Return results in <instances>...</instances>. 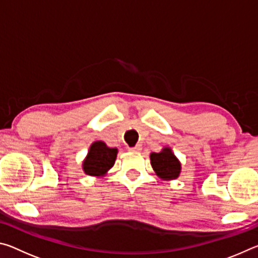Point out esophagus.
Returning <instances> with one entry per match:
<instances>
[{"label":"esophagus","instance_id":"esophagus-1","mask_svg":"<svg viewBox=\"0 0 258 258\" xmlns=\"http://www.w3.org/2000/svg\"><path fill=\"white\" fill-rule=\"evenodd\" d=\"M130 151H133V152H139L141 151V146H135V147H131L128 148Z\"/></svg>","mask_w":258,"mask_h":258}]
</instances>
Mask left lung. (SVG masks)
I'll return each mask as SVG.
<instances>
[{"instance_id":"left-lung-1","label":"left lung","mask_w":258,"mask_h":258,"mask_svg":"<svg viewBox=\"0 0 258 258\" xmlns=\"http://www.w3.org/2000/svg\"><path fill=\"white\" fill-rule=\"evenodd\" d=\"M151 166L160 178L163 180H173L176 178L181 172V164L171 149L165 148L160 152H152L150 155Z\"/></svg>"}]
</instances>
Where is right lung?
Listing matches in <instances>:
<instances>
[{
  "label": "right lung",
  "instance_id": "right-lung-1",
  "mask_svg": "<svg viewBox=\"0 0 258 258\" xmlns=\"http://www.w3.org/2000/svg\"><path fill=\"white\" fill-rule=\"evenodd\" d=\"M117 149L109 148L101 141L94 142L90 148L86 159L83 163V169L87 175L99 176L110 169L115 164Z\"/></svg>",
  "mask_w": 258,
  "mask_h": 258
}]
</instances>
